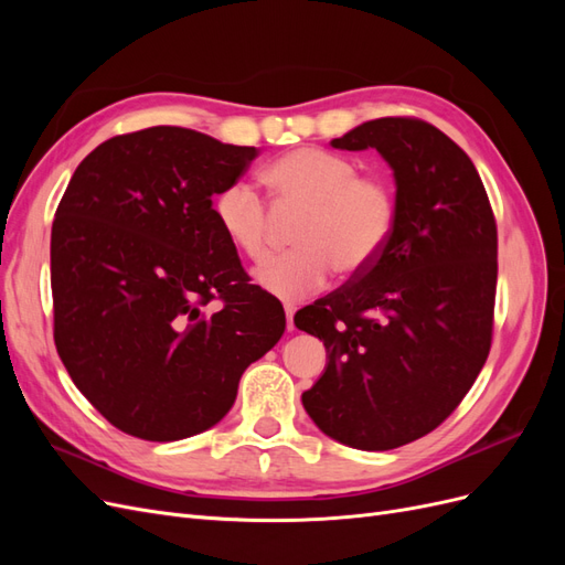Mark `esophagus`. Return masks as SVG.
I'll return each mask as SVG.
<instances>
[{"instance_id": "1", "label": "esophagus", "mask_w": 565, "mask_h": 565, "mask_svg": "<svg viewBox=\"0 0 565 565\" xmlns=\"http://www.w3.org/2000/svg\"><path fill=\"white\" fill-rule=\"evenodd\" d=\"M295 311H297L295 301H285V316H287V330H289V332L295 330V322H292V316H295Z\"/></svg>"}]
</instances>
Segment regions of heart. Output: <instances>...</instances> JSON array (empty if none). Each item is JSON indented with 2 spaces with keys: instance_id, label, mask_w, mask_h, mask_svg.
I'll use <instances>...</instances> for the list:
<instances>
[{
  "instance_id": "heart-1",
  "label": "heart",
  "mask_w": 565,
  "mask_h": 565,
  "mask_svg": "<svg viewBox=\"0 0 565 565\" xmlns=\"http://www.w3.org/2000/svg\"><path fill=\"white\" fill-rule=\"evenodd\" d=\"M266 183L282 212H303L295 228L292 252L273 256L256 280L268 292L297 299L330 280L332 268L344 276L367 270L388 245L398 218L396 188L377 174H361L339 152L303 146L285 152L266 169ZM221 231L247 259L270 252L273 216L256 188L237 179L214 198Z\"/></svg>"
}]
</instances>
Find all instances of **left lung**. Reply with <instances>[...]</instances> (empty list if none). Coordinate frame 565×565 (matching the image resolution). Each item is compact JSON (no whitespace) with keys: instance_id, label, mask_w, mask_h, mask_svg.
<instances>
[{"instance_id":"obj_1","label":"left lung","mask_w":565,"mask_h":565,"mask_svg":"<svg viewBox=\"0 0 565 565\" xmlns=\"http://www.w3.org/2000/svg\"><path fill=\"white\" fill-rule=\"evenodd\" d=\"M332 148H377L398 218L377 262L295 316L328 349L301 403L344 446L393 450L446 422L486 365L498 224L467 152L424 119H370Z\"/></svg>"}]
</instances>
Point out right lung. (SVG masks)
Masks as SVG:
<instances>
[{
	"instance_id": "right-lung-1",
	"label": "right lung",
	"mask_w": 565,
	"mask_h": 565,
	"mask_svg": "<svg viewBox=\"0 0 565 565\" xmlns=\"http://www.w3.org/2000/svg\"><path fill=\"white\" fill-rule=\"evenodd\" d=\"M256 156L150 127L94 148L65 188L51 228L54 341L119 431L160 443L207 431L285 332L282 306L249 285L212 210Z\"/></svg>"
}]
</instances>
